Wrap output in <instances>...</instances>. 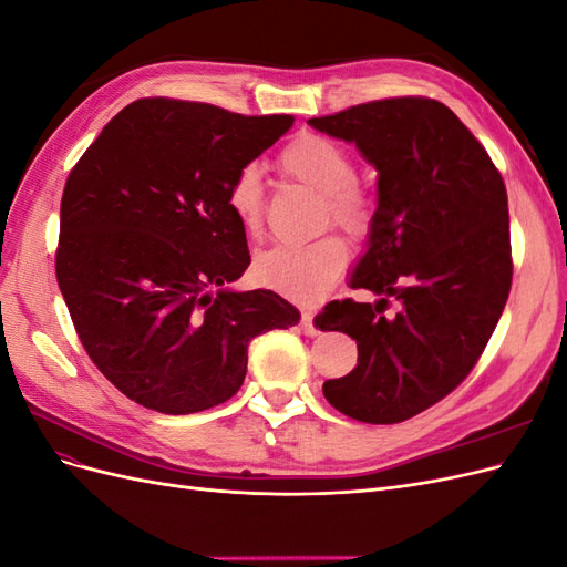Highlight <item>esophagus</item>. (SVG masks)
<instances>
[{"label":"esophagus","mask_w":567,"mask_h":567,"mask_svg":"<svg viewBox=\"0 0 567 567\" xmlns=\"http://www.w3.org/2000/svg\"><path fill=\"white\" fill-rule=\"evenodd\" d=\"M300 326H302V333L305 336H317L319 333V329L315 326V312L312 310H302Z\"/></svg>","instance_id":"esophagus-1"}]
</instances>
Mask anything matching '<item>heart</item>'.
<instances>
[{
    "label": "heart",
    "mask_w": 567,
    "mask_h": 567,
    "mask_svg": "<svg viewBox=\"0 0 567 567\" xmlns=\"http://www.w3.org/2000/svg\"><path fill=\"white\" fill-rule=\"evenodd\" d=\"M284 173L312 186L323 196L326 221L352 236L371 227V198L354 182L357 167L350 153L321 134H300L281 153ZM227 205L244 231L257 234L265 217V177L257 163L234 175ZM348 265V246L338 236H321L310 244H279L255 255L252 274L265 288L300 302H315L329 293Z\"/></svg>",
    "instance_id": "1"
}]
</instances>
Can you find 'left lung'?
Returning <instances> with one entry per match:
<instances>
[{
  "mask_svg": "<svg viewBox=\"0 0 567 567\" xmlns=\"http://www.w3.org/2000/svg\"><path fill=\"white\" fill-rule=\"evenodd\" d=\"M354 144L379 169V208L350 288L375 302L333 300L326 331L357 340V367L323 383L340 414L400 423L466 379L511 290L508 198L499 169L471 130L435 99L371 101L307 120ZM390 297L401 302L384 315Z\"/></svg>",
  "mask_w": 567,
  "mask_h": 567,
  "instance_id": "1",
  "label": "left lung"
}]
</instances>
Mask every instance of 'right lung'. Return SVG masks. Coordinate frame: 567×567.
I'll return each mask as SVG.
<instances>
[{"mask_svg":"<svg viewBox=\"0 0 567 567\" xmlns=\"http://www.w3.org/2000/svg\"><path fill=\"white\" fill-rule=\"evenodd\" d=\"M290 115L140 99L68 175L56 279L84 350L136 404L196 414L244 385L248 342L298 323L271 290H234L250 265L227 205L234 175Z\"/></svg>","mask_w":567,"mask_h":567,"instance_id":"1","label":"right lung"}]
</instances>
